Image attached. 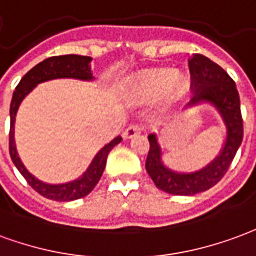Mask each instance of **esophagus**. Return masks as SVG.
I'll list each match as a JSON object with an SVG mask.
<instances>
[{
	"label": "esophagus",
	"instance_id": "34e87169",
	"mask_svg": "<svg viewBox=\"0 0 256 256\" xmlns=\"http://www.w3.org/2000/svg\"><path fill=\"white\" fill-rule=\"evenodd\" d=\"M142 130H143V128H142V126H139V124H130V126L124 130L122 136H124L126 139H130V138H134V136L139 135L142 132Z\"/></svg>",
	"mask_w": 256,
	"mask_h": 256
}]
</instances>
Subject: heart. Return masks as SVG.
Instances as JSON below:
<instances>
[{
    "label": "heart",
    "instance_id": "b5f03b06",
    "mask_svg": "<svg viewBox=\"0 0 256 256\" xmlns=\"http://www.w3.org/2000/svg\"><path fill=\"white\" fill-rule=\"evenodd\" d=\"M190 78L168 68L143 70L130 80L126 96L134 104H147L161 96L164 106H172L184 98L190 90Z\"/></svg>",
    "mask_w": 256,
    "mask_h": 256
}]
</instances>
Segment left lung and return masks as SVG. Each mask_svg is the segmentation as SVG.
I'll use <instances>...</instances> for the list:
<instances>
[{
  "label": "left lung",
  "mask_w": 256,
  "mask_h": 256,
  "mask_svg": "<svg viewBox=\"0 0 256 256\" xmlns=\"http://www.w3.org/2000/svg\"><path fill=\"white\" fill-rule=\"evenodd\" d=\"M188 66L191 90H195L190 105L202 100L212 102L222 116L228 135L221 154L204 169L188 174L174 173L164 166L156 135H148L150 150L147 154L146 170L156 187L172 195H195L214 187L228 172L243 140L240 98L232 78L220 65L202 54H192L188 60Z\"/></svg>",
  "instance_id": "8db88e82"
}]
</instances>
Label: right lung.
<instances>
[{"label":"right lung","instance_id":"1","mask_svg":"<svg viewBox=\"0 0 256 256\" xmlns=\"http://www.w3.org/2000/svg\"><path fill=\"white\" fill-rule=\"evenodd\" d=\"M91 57L87 56H78V54H65V56H54L44 60L42 62L35 65L32 69H30L27 74H24L20 83L18 84L14 92H13L12 102H10V130H9V154L12 158L13 164L16 165L18 172L23 174L26 182H28L30 186L35 190V191L40 194L42 196L52 199V200H57V202H69V200H74V199H80V198L88 195L90 192L94 190V187L100 182V176L104 173L106 165V158L110 150L118 144L121 142L120 136H117L116 139L108 143L102 150L95 156V158L91 162V165L87 169L83 176L74 180L72 182H66V184H58V186H52V184H44V182H39L38 178L30 173L24 165L20 161L14 146V139H13V132H14V116L18 109L20 102L23 100L26 95L28 94L30 91L42 82L46 80L57 79V78H74V79L82 80H91L92 79V74H91Z\"/></svg>","mask_w":256,"mask_h":256}]
</instances>
